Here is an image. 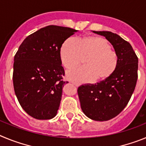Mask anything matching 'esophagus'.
Returning a JSON list of instances; mask_svg holds the SVG:
<instances>
[{
  "instance_id": "esophagus-1",
  "label": "esophagus",
  "mask_w": 146,
  "mask_h": 146,
  "mask_svg": "<svg viewBox=\"0 0 146 146\" xmlns=\"http://www.w3.org/2000/svg\"><path fill=\"white\" fill-rule=\"evenodd\" d=\"M72 84L74 85V86H79V84H78V83H77V82H72Z\"/></svg>"
}]
</instances>
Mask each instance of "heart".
I'll use <instances>...</instances> for the list:
<instances>
[{
	"label": "heart",
	"mask_w": 146,
	"mask_h": 146,
	"mask_svg": "<svg viewBox=\"0 0 146 146\" xmlns=\"http://www.w3.org/2000/svg\"><path fill=\"white\" fill-rule=\"evenodd\" d=\"M85 66L67 72L69 80L79 82L104 80L114 73L118 66L117 53L106 38L97 36H85L77 42L69 38L62 44L60 58L67 69L80 65L86 58Z\"/></svg>",
	"instance_id": "b5f03b06"
}]
</instances>
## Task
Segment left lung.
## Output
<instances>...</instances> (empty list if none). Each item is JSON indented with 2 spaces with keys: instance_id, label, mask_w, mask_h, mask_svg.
<instances>
[{
  "instance_id": "left-lung-1",
  "label": "left lung",
  "mask_w": 146,
  "mask_h": 146,
  "mask_svg": "<svg viewBox=\"0 0 146 146\" xmlns=\"http://www.w3.org/2000/svg\"><path fill=\"white\" fill-rule=\"evenodd\" d=\"M104 36L115 49L118 66L109 78L77 88L80 106L86 116L104 121L117 116L127 105L137 80L138 58L131 45L110 31H93Z\"/></svg>"
}]
</instances>
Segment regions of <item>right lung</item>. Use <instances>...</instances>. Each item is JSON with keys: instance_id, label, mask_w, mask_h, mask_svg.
Here are the masks:
<instances>
[{"instance_id": "add662e5", "label": "right lung", "mask_w": 146, "mask_h": 146, "mask_svg": "<svg viewBox=\"0 0 146 146\" xmlns=\"http://www.w3.org/2000/svg\"><path fill=\"white\" fill-rule=\"evenodd\" d=\"M77 31L58 25L44 27L27 36L15 54V94L23 109L36 119H51L57 114L66 83L63 81L60 48Z\"/></svg>"}]
</instances>
